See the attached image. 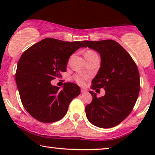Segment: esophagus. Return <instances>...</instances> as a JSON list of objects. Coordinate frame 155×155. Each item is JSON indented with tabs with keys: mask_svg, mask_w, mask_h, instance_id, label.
<instances>
[{
	"mask_svg": "<svg viewBox=\"0 0 155 155\" xmlns=\"http://www.w3.org/2000/svg\"><path fill=\"white\" fill-rule=\"evenodd\" d=\"M84 92H87V90H85V89L82 88L81 89V93H84Z\"/></svg>",
	"mask_w": 155,
	"mask_h": 155,
	"instance_id": "esophagus-1",
	"label": "esophagus"
}]
</instances>
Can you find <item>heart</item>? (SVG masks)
Returning a JSON list of instances; mask_svg holds the SVG:
<instances>
[{
	"label": "heart",
	"instance_id": "heart-1",
	"mask_svg": "<svg viewBox=\"0 0 155 155\" xmlns=\"http://www.w3.org/2000/svg\"><path fill=\"white\" fill-rule=\"evenodd\" d=\"M94 55H97L94 51H87L85 54V56H94ZM87 79V77L84 75H78L75 77V80L79 84H83L84 80Z\"/></svg>",
	"mask_w": 155,
	"mask_h": 155
}]
</instances>
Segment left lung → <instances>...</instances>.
Here are the masks:
<instances>
[{
	"label": "left lung",
	"instance_id": "left-lung-1",
	"mask_svg": "<svg viewBox=\"0 0 155 155\" xmlns=\"http://www.w3.org/2000/svg\"><path fill=\"white\" fill-rule=\"evenodd\" d=\"M83 43L101 56V66L92 80V89L105 90L104 96L99 98L90 91L92 101L85 107L87 118L99 128H112L121 123L134 107L140 92L138 69L128 53L114 40Z\"/></svg>",
	"mask_w": 155,
	"mask_h": 155
}]
</instances>
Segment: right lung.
<instances>
[{"label":"right lung","instance_id":"1","mask_svg":"<svg viewBox=\"0 0 155 155\" xmlns=\"http://www.w3.org/2000/svg\"><path fill=\"white\" fill-rule=\"evenodd\" d=\"M81 47L82 41H64L46 38L34 44L21 56L15 81L22 105L39 121L52 123L67 113L73 99L80 93V87L65 82L62 89L51 84L66 71L70 56Z\"/></svg>","mask_w":155,"mask_h":155}]
</instances>
